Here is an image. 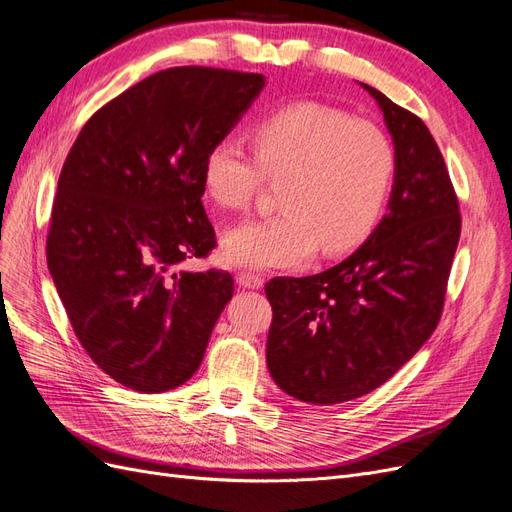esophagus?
<instances>
[{
  "label": "esophagus",
  "mask_w": 512,
  "mask_h": 512,
  "mask_svg": "<svg viewBox=\"0 0 512 512\" xmlns=\"http://www.w3.org/2000/svg\"><path fill=\"white\" fill-rule=\"evenodd\" d=\"M236 280H238V285H242L246 289H261L263 287L261 274H255V272H238Z\"/></svg>",
  "instance_id": "obj_1"
}]
</instances>
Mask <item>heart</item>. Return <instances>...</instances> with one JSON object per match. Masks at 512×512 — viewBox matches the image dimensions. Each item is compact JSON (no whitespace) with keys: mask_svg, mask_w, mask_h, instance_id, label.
<instances>
[{"mask_svg":"<svg viewBox=\"0 0 512 512\" xmlns=\"http://www.w3.org/2000/svg\"><path fill=\"white\" fill-rule=\"evenodd\" d=\"M253 151L227 135L202 164L204 192L223 211H244L266 179H278V211L223 236V257L234 266H297L316 246L344 253L380 219L396 154L377 124L314 101L291 103L253 126Z\"/></svg>","mask_w":512,"mask_h":512,"instance_id":"heart-1","label":"heart"}]
</instances>
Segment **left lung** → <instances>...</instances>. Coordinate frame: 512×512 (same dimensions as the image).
Returning a JSON list of instances; mask_svg holds the SVG:
<instances>
[{"mask_svg":"<svg viewBox=\"0 0 512 512\" xmlns=\"http://www.w3.org/2000/svg\"><path fill=\"white\" fill-rule=\"evenodd\" d=\"M394 139L388 213L346 261L316 276H276L268 369L312 405L346 403L399 371L437 329L462 217L426 124L367 84Z\"/></svg>","mask_w":512,"mask_h":512,"instance_id":"left-lung-1","label":"left lung"}]
</instances>
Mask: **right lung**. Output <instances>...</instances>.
Returning a JSON list of instances; mask_svg holds the SVG:
<instances>
[{
  "instance_id": "add662e5",
  "label": "right lung",
  "mask_w": 512,
  "mask_h": 512,
  "mask_svg": "<svg viewBox=\"0 0 512 512\" xmlns=\"http://www.w3.org/2000/svg\"><path fill=\"white\" fill-rule=\"evenodd\" d=\"M263 84L261 73L232 69L158 71L94 111L69 149L48 270L82 348L126 388L187 382L234 295L230 272L175 268L217 246L204 156Z\"/></svg>"
}]
</instances>
